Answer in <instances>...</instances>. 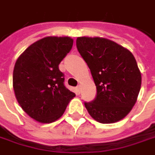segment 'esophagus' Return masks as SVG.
Here are the masks:
<instances>
[{"label": "esophagus", "instance_id": "obj_1", "mask_svg": "<svg viewBox=\"0 0 155 155\" xmlns=\"http://www.w3.org/2000/svg\"><path fill=\"white\" fill-rule=\"evenodd\" d=\"M76 89H77L78 93H80V92H81V86H80V85H78V86L76 87Z\"/></svg>", "mask_w": 155, "mask_h": 155}]
</instances>
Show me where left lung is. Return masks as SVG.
Returning <instances> with one entry per match:
<instances>
[{"instance_id": "1", "label": "left lung", "mask_w": 155, "mask_h": 155, "mask_svg": "<svg viewBox=\"0 0 155 155\" xmlns=\"http://www.w3.org/2000/svg\"><path fill=\"white\" fill-rule=\"evenodd\" d=\"M76 46L96 86L95 99L84 103L89 115L102 124L121 120L131 111L140 90L141 74L134 56L103 38H77Z\"/></svg>"}]
</instances>
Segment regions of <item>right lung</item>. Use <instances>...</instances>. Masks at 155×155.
<instances>
[{"instance_id": "1", "label": "right lung", "mask_w": 155, "mask_h": 155, "mask_svg": "<svg viewBox=\"0 0 155 155\" xmlns=\"http://www.w3.org/2000/svg\"><path fill=\"white\" fill-rule=\"evenodd\" d=\"M68 37H46L30 45L15 64L13 87L18 104L33 119L51 123L59 118L75 94L64 84L59 69L72 49Z\"/></svg>"}]
</instances>
